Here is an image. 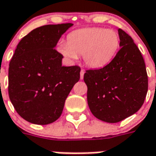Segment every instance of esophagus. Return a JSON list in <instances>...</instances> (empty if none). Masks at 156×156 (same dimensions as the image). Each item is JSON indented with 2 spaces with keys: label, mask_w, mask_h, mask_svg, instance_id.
<instances>
[{
  "label": "esophagus",
  "mask_w": 156,
  "mask_h": 156,
  "mask_svg": "<svg viewBox=\"0 0 156 156\" xmlns=\"http://www.w3.org/2000/svg\"><path fill=\"white\" fill-rule=\"evenodd\" d=\"M84 71L83 69L80 71V79H83L84 78Z\"/></svg>",
  "instance_id": "34e87169"
}]
</instances>
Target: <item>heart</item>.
Here are the masks:
<instances>
[{
	"label": "heart",
	"instance_id": "obj_1",
	"mask_svg": "<svg viewBox=\"0 0 156 156\" xmlns=\"http://www.w3.org/2000/svg\"><path fill=\"white\" fill-rule=\"evenodd\" d=\"M119 46V34L101 27L76 30L68 36L67 44L62 43L60 51L65 56L76 58L82 56L91 68H100L112 61Z\"/></svg>",
	"mask_w": 156,
	"mask_h": 156
}]
</instances>
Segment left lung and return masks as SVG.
I'll list each match as a JSON object with an SVG mask.
<instances>
[{
  "instance_id": "1",
  "label": "left lung",
  "mask_w": 156,
  "mask_h": 156,
  "mask_svg": "<svg viewBox=\"0 0 156 156\" xmlns=\"http://www.w3.org/2000/svg\"><path fill=\"white\" fill-rule=\"evenodd\" d=\"M120 49L111 62L100 69L85 71L87 101L93 115L117 123L142 107L148 90L144 59L132 37L118 29Z\"/></svg>"
}]
</instances>
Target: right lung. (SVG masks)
Returning a JSON list of instances; mask_svg holds the SVG:
<instances>
[{
	"instance_id": "1",
	"label": "right lung",
	"mask_w": 156,
	"mask_h": 156,
	"mask_svg": "<svg viewBox=\"0 0 156 156\" xmlns=\"http://www.w3.org/2000/svg\"><path fill=\"white\" fill-rule=\"evenodd\" d=\"M72 23L49 24L32 30L19 41L9 62V99L17 113L36 124L61 115L65 100L80 80L79 66H62L54 47Z\"/></svg>"
}]
</instances>
